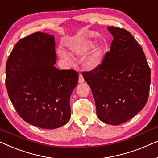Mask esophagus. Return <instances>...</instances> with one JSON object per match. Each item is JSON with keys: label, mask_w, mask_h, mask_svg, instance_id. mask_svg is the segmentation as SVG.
<instances>
[{"label": "esophagus", "mask_w": 158, "mask_h": 158, "mask_svg": "<svg viewBox=\"0 0 158 158\" xmlns=\"http://www.w3.org/2000/svg\"><path fill=\"white\" fill-rule=\"evenodd\" d=\"M84 81V77H83V75L81 74H79V83H82V82Z\"/></svg>", "instance_id": "obj_1"}]
</instances>
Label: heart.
Segmentation results:
<instances>
[{
  "mask_svg": "<svg viewBox=\"0 0 158 158\" xmlns=\"http://www.w3.org/2000/svg\"><path fill=\"white\" fill-rule=\"evenodd\" d=\"M94 45V41L92 37H84L76 39L69 46V50L75 56H85L91 52L84 60V66L89 70H94L101 65L104 59V46L102 44ZM92 49V50L91 49ZM91 50L92 51H91ZM59 54L64 59H69V56L65 52L59 50Z\"/></svg>",
  "mask_w": 158,
  "mask_h": 158,
  "instance_id": "b5f03b06",
  "label": "heart"
}]
</instances>
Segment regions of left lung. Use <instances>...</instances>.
<instances>
[{"mask_svg": "<svg viewBox=\"0 0 158 158\" xmlns=\"http://www.w3.org/2000/svg\"><path fill=\"white\" fill-rule=\"evenodd\" d=\"M107 29L114 37L110 51L98 68L82 75L92 89L98 118L118 125L145 106L150 69L143 48L130 32L114 26Z\"/></svg>", "mask_w": 158, "mask_h": 158, "instance_id": "obj_1", "label": "left lung"}]
</instances>
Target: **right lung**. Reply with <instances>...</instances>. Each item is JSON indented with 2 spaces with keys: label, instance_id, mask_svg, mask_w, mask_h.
I'll return each mask as SVG.
<instances>
[{
  "label": "right lung",
  "instance_id": "add662e5",
  "mask_svg": "<svg viewBox=\"0 0 158 158\" xmlns=\"http://www.w3.org/2000/svg\"><path fill=\"white\" fill-rule=\"evenodd\" d=\"M54 35L36 32L17 42L7 63L6 86L19 116L40 128L53 130L71 117L70 97L78 72L55 66Z\"/></svg>",
  "mask_w": 158,
  "mask_h": 158
}]
</instances>
